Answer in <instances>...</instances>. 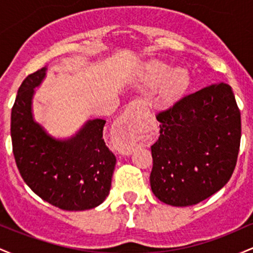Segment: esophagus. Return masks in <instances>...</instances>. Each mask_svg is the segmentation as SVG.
<instances>
[{"mask_svg": "<svg viewBox=\"0 0 253 253\" xmlns=\"http://www.w3.org/2000/svg\"><path fill=\"white\" fill-rule=\"evenodd\" d=\"M141 113L136 104H130L125 110L123 118L119 121L118 130V149L123 155L128 156L134 150V133L140 126Z\"/></svg>", "mask_w": 253, "mask_h": 253, "instance_id": "34e87169", "label": "esophagus"}]
</instances>
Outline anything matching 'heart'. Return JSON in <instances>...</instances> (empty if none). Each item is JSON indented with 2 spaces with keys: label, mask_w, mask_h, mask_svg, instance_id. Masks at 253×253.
Returning a JSON list of instances; mask_svg holds the SVG:
<instances>
[{
  "label": "heart",
  "mask_w": 253,
  "mask_h": 253,
  "mask_svg": "<svg viewBox=\"0 0 253 253\" xmlns=\"http://www.w3.org/2000/svg\"><path fill=\"white\" fill-rule=\"evenodd\" d=\"M170 68L163 63H153L147 66L141 77V84L146 88L158 86V97L162 101H169L175 97L185 84V74L182 69Z\"/></svg>",
  "instance_id": "heart-1"
}]
</instances>
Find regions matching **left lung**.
<instances>
[{"label":"left lung","instance_id":"left-lung-1","mask_svg":"<svg viewBox=\"0 0 253 253\" xmlns=\"http://www.w3.org/2000/svg\"><path fill=\"white\" fill-rule=\"evenodd\" d=\"M161 135L151 146V189L167 205L187 207L208 199L231 178L242 138V118L228 84L183 97L157 117Z\"/></svg>","mask_w":253,"mask_h":253}]
</instances>
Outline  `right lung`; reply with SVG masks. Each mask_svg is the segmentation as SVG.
I'll return each mask as SVG.
<instances>
[{
	"label": "right lung",
	"mask_w": 253,
	"mask_h": 253,
	"mask_svg": "<svg viewBox=\"0 0 253 253\" xmlns=\"http://www.w3.org/2000/svg\"><path fill=\"white\" fill-rule=\"evenodd\" d=\"M47 66L25 78L11 108L10 135L17 169L43 201L64 211L97 207L108 196L117 158L103 139L102 119L88 120L76 134L57 138L34 120V89Z\"/></svg>",
	"instance_id": "1"
}]
</instances>
